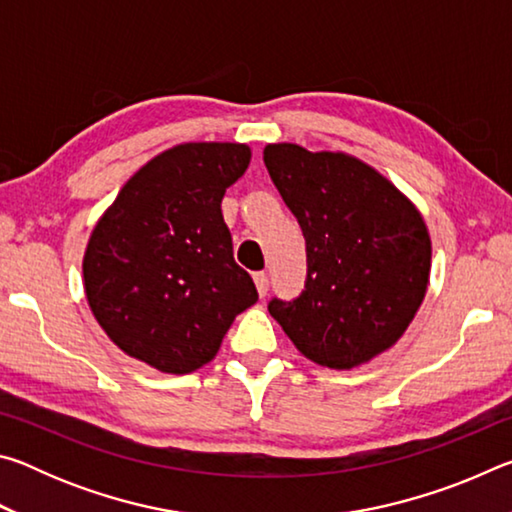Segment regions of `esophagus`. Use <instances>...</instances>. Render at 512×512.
Returning <instances> with one entry per match:
<instances>
[{
  "mask_svg": "<svg viewBox=\"0 0 512 512\" xmlns=\"http://www.w3.org/2000/svg\"><path fill=\"white\" fill-rule=\"evenodd\" d=\"M253 280H255V287H257L259 298H264L266 291H268V275L266 273H255Z\"/></svg>",
  "mask_w": 512,
  "mask_h": 512,
  "instance_id": "esophagus-1",
  "label": "esophagus"
}]
</instances>
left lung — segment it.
<instances>
[{
	"mask_svg": "<svg viewBox=\"0 0 512 512\" xmlns=\"http://www.w3.org/2000/svg\"><path fill=\"white\" fill-rule=\"evenodd\" d=\"M264 164L307 244L296 300L268 302L318 366L350 370L400 341L427 296L431 237L391 180L354 155L268 144Z\"/></svg>",
	"mask_w": 512,
	"mask_h": 512,
	"instance_id": "obj_1",
	"label": "left lung"
}]
</instances>
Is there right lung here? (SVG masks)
I'll return each instance as SVG.
<instances>
[{"label": "right lung", "mask_w": 512, "mask_h": 512, "mask_svg": "<svg viewBox=\"0 0 512 512\" xmlns=\"http://www.w3.org/2000/svg\"><path fill=\"white\" fill-rule=\"evenodd\" d=\"M248 164L246 144H178L146 162L94 225L85 298L128 357L187 375L216 357L232 320L257 302L221 214Z\"/></svg>", "instance_id": "add662e5"}]
</instances>
